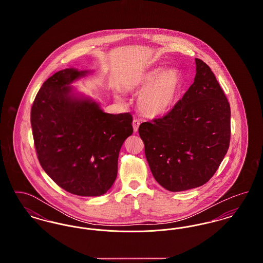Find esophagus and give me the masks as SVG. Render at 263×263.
Listing matches in <instances>:
<instances>
[{"instance_id": "1", "label": "esophagus", "mask_w": 263, "mask_h": 263, "mask_svg": "<svg viewBox=\"0 0 263 263\" xmlns=\"http://www.w3.org/2000/svg\"><path fill=\"white\" fill-rule=\"evenodd\" d=\"M133 130H134V132H137L138 129H139V126L141 124V120L140 119H134L133 120Z\"/></svg>"}]
</instances>
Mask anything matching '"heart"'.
Here are the masks:
<instances>
[{
	"label": "heart",
	"mask_w": 263,
	"mask_h": 263,
	"mask_svg": "<svg viewBox=\"0 0 263 263\" xmlns=\"http://www.w3.org/2000/svg\"><path fill=\"white\" fill-rule=\"evenodd\" d=\"M180 88L181 76L175 69H154L129 86L130 90L141 92L139 110L153 118L163 116L174 107Z\"/></svg>",
	"instance_id": "b5f03b06"
}]
</instances>
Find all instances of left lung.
Segmentation results:
<instances>
[{"instance_id":"8db88e82","label":"left lung","mask_w":263,"mask_h":263,"mask_svg":"<svg viewBox=\"0 0 263 263\" xmlns=\"http://www.w3.org/2000/svg\"><path fill=\"white\" fill-rule=\"evenodd\" d=\"M195 62L194 83L182 99L138 131L155 179L173 192L209 181L230 146V103L210 67Z\"/></svg>"}]
</instances>
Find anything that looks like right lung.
I'll return each instance as SVG.
<instances>
[{"instance_id":"add662e5","label":"right lung","mask_w":263,"mask_h":263,"mask_svg":"<svg viewBox=\"0 0 263 263\" xmlns=\"http://www.w3.org/2000/svg\"><path fill=\"white\" fill-rule=\"evenodd\" d=\"M87 71L61 70L38 90L30 122L42 168L64 190L100 196L112 186L118 155L133 133L129 112H103L96 101L79 99L69 87Z\"/></svg>"}]
</instances>
